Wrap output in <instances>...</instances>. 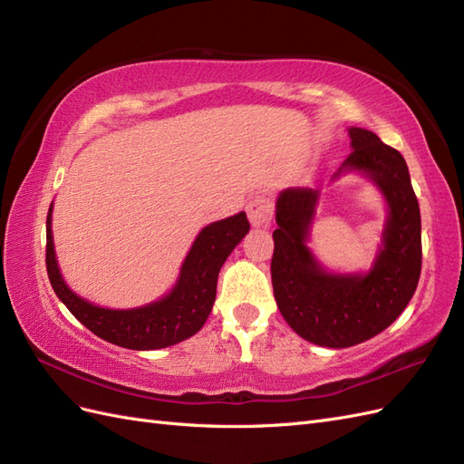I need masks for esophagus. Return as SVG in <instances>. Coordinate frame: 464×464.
<instances>
[{
	"label": "esophagus",
	"instance_id": "34e87169",
	"mask_svg": "<svg viewBox=\"0 0 464 464\" xmlns=\"http://www.w3.org/2000/svg\"><path fill=\"white\" fill-rule=\"evenodd\" d=\"M246 210H247V218L251 222V227L256 228L269 227L273 220V203L266 199L265 195H256V198L246 205Z\"/></svg>",
	"mask_w": 464,
	"mask_h": 464
}]
</instances>
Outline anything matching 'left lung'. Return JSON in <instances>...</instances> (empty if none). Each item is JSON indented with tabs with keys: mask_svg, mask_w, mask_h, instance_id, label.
<instances>
[{
	"mask_svg": "<svg viewBox=\"0 0 464 464\" xmlns=\"http://www.w3.org/2000/svg\"><path fill=\"white\" fill-rule=\"evenodd\" d=\"M353 152L339 172L372 178L389 205L383 246L366 275L327 273L305 246L319 191L288 188L276 199L273 292L280 314L302 339L348 348L385 331L409 305L422 271L420 207L402 154L375 133L350 128Z\"/></svg>",
	"mask_w": 464,
	"mask_h": 464,
	"instance_id": "8db88e82",
	"label": "left lung"
}]
</instances>
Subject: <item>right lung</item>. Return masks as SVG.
I'll return each instance as SVG.
<instances>
[{"instance_id": "1", "label": "right lung", "mask_w": 464, "mask_h": 464, "mask_svg": "<svg viewBox=\"0 0 464 464\" xmlns=\"http://www.w3.org/2000/svg\"><path fill=\"white\" fill-rule=\"evenodd\" d=\"M249 230L246 213L205 227L181 265L174 290L135 310H106L67 288L55 261L52 207L46 218V271L53 292L82 325L101 339L131 350L166 348L198 333L213 310L220 266Z\"/></svg>"}]
</instances>
